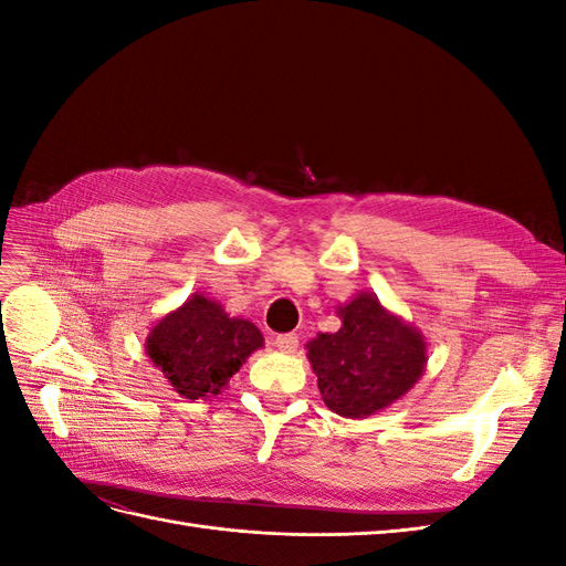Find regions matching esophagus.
I'll return each mask as SVG.
<instances>
[{"instance_id": "34e87169", "label": "esophagus", "mask_w": 566, "mask_h": 566, "mask_svg": "<svg viewBox=\"0 0 566 566\" xmlns=\"http://www.w3.org/2000/svg\"><path fill=\"white\" fill-rule=\"evenodd\" d=\"M273 345H276L285 354H293L300 347V337L295 333H283V335H276V339H273Z\"/></svg>"}]
</instances>
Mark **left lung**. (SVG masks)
<instances>
[{
	"mask_svg": "<svg viewBox=\"0 0 566 566\" xmlns=\"http://www.w3.org/2000/svg\"><path fill=\"white\" fill-rule=\"evenodd\" d=\"M339 316L342 328L312 339L306 356L325 406L342 418H366L418 382L427 364L424 339L370 293L339 306Z\"/></svg>",
	"mask_w": 566,
	"mask_h": 566,
	"instance_id": "obj_1",
	"label": "left lung"
}]
</instances>
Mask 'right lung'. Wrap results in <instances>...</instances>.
Segmentation results:
<instances>
[{"label":"right lung","mask_w":566,"mask_h":566,"mask_svg":"<svg viewBox=\"0 0 566 566\" xmlns=\"http://www.w3.org/2000/svg\"><path fill=\"white\" fill-rule=\"evenodd\" d=\"M262 342L254 323L231 318L217 302L193 295L150 331L146 352L169 385L193 401L224 387Z\"/></svg>","instance_id":"right-lung-1"}]
</instances>
